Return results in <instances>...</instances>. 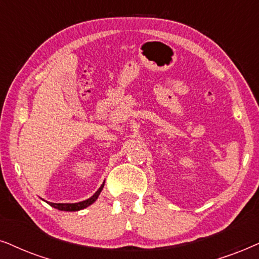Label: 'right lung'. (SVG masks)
Segmentation results:
<instances>
[{"label":"right lung","instance_id":"add662e5","mask_svg":"<svg viewBox=\"0 0 259 259\" xmlns=\"http://www.w3.org/2000/svg\"><path fill=\"white\" fill-rule=\"evenodd\" d=\"M103 187H104V182H103V185L101 186V187H99L98 191L91 196V198L88 199V200H84V201L75 202V204H54V202H48V205H51L52 207L59 209V211H67V212L80 211V209H84V208L88 207V206L94 204L96 200L98 199L99 194H101Z\"/></svg>","mask_w":259,"mask_h":259}]
</instances>
